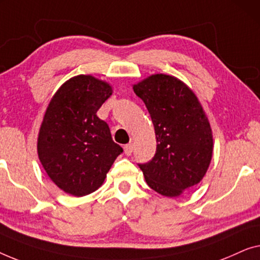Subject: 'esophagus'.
Returning <instances> with one entry per match:
<instances>
[{
  "mask_svg": "<svg viewBox=\"0 0 260 260\" xmlns=\"http://www.w3.org/2000/svg\"><path fill=\"white\" fill-rule=\"evenodd\" d=\"M123 151H125L126 155H131L133 152V144H127L123 146Z\"/></svg>",
  "mask_w": 260,
  "mask_h": 260,
  "instance_id": "obj_1",
  "label": "esophagus"
}]
</instances>
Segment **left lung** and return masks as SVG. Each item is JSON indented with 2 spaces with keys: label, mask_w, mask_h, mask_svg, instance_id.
<instances>
[{
  "label": "left lung",
  "mask_w": 260,
  "mask_h": 260,
  "mask_svg": "<svg viewBox=\"0 0 260 260\" xmlns=\"http://www.w3.org/2000/svg\"><path fill=\"white\" fill-rule=\"evenodd\" d=\"M145 102L156 138L152 160L139 164L147 185L165 197H178L199 184L213 152L210 122L196 94L180 80L155 74L133 86Z\"/></svg>",
  "instance_id": "1"
}]
</instances>
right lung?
I'll return each mask as SVG.
<instances>
[{
    "label": "right lung",
    "instance_id": "right-lung-1",
    "mask_svg": "<svg viewBox=\"0 0 260 260\" xmlns=\"http://www.w3.org/2000/svg\"><path fill=\"white\" fill-rule=\"evenodd\" d=\"M111 95L107 82L78 75L57 89L47 107L38 139L39 159L54 184L68 194L96 191L123 151L96 115Z\"/></svg>",
    "mask_w": 260,
    "mask_h": 260
}]
</instances>
